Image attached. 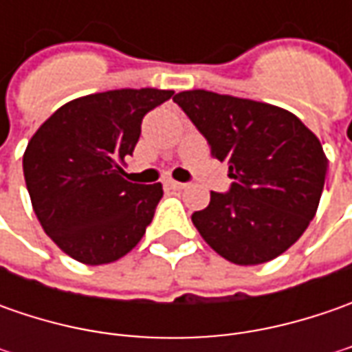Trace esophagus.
Segmentation results:
<instances>
[{
  "label": "esophagus",
  "instance_id": "esophagus-1",
  "mask_svg": "<svg viewBox=\"0 0 352 352\" xmlns=\"http://www.w3.org/2000/svg\"><path fill=\"white\" fill-rule=\"evenodd\" d=\"M166 186H168V188H172V190H184V188H186V184L184 182H176V180H172V178H168V180H166Z\"/></svg>",
  "mask_w": 352,
  "mask_h": 352
}]
</instances>
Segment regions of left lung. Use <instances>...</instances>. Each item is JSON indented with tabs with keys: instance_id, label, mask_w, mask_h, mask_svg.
Returning <instances> with one entry per match:
<instances>
[{
	"instance_id": "left-lung-1",
	"label": "left lung",
	"mask_w": 352,
	"mask_h": 352,
	"mask_svg": "<svg viewBox=\"0 0 352 352\" xmlns=\"http://www.w3.org/2000/svg\"><path fill=\"white\" fill-rule=\"evenodd\" d=\"M174 102L208 139L211 156L229 164L227 194L192 221L217 254L241 266L280 256L316 217L327 174L319 139L298 117L270 103L188 89Z\"/></svg>"
}]
</instances>
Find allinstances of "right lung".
I'll list each match as a JSON object with an SVG mask.
<instances>
[{
    "mask_svg": "<svg viewBox=\"0 0 352 352\" xmlns=\"http://www.w3.org/2000/svg\"><path fill=\"white\" fill-rule=\"evenodd\" d=\"M172 89H111L58 107L23 155L34 215L62 252L98 266L137 247L162 197V184H133L121 164L141 137L142 117Z\"/></svg>",
    "mask_w": 352,
    "mask_h": 352,
    "instance_id": "right-lung-1",
    "label": "right lung"
}]
</instances>
